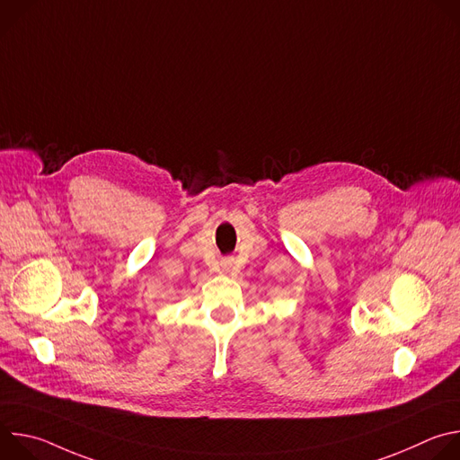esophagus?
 I'll use <instances>...</instances> for the list:
<instances>
[{"instance_id":"34e87169","label":"esophagus","mask_w":460,"mask_h":460,"mask_svg":"<svg viewBox=\"0 0 460 460\" xmlns=\"http://www.w3.org/2000/svg\"><path fill=\"white\" fill-rule=\"evenodd\" d=\"M220 268H222L224 273H229L231 268H233V260H231V258H224V260L220 261Z\"/></svg>"}]
</instances>
